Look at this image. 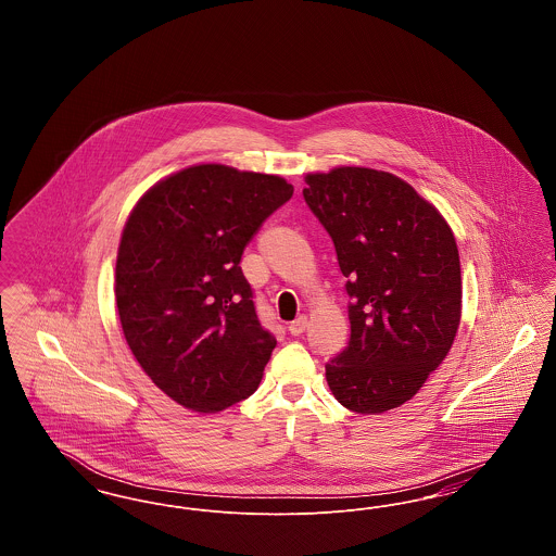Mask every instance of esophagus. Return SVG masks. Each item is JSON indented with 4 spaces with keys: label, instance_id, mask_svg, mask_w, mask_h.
Instances as JSON below:
<instances>
[{
    "label": "esophagus",
    "instance_id": "obj_1",
    "mask_svg": "<svg viewBox=\"0 0 556 556\" xmlns=\"http://www.w3.org/2000/svg\"><path fill=\"white\" fill-rule=\"evenodd\" d=\"M306 325H308L306 317H298L293 323H290L288 329H290L291 336H302L306 331Z\"/></svg>",
    "mask_w": 556,
    "mask_h": 556
}]
</instances>
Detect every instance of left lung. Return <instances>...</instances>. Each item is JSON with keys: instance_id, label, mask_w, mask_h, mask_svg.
I'll list each match as a JSON object with an SVG mask.
<instances>
[{"instance_id": "left-lung-1", "label": "left lung", "mask_w": 556, "mask_h": 556, "mask_svg": "<svg viewBox=\"0 0 556 556\" xmlns=\"http://www.w3.org/2000/svg\"><path fill=\"white\" fill-rule=\"evenodd\" d=\"M304 200L336 245L350 342L325 365L348 410H392L424 388L460 323L458 248L444 216L392 173L306 175Z\"/></svg>"}]
</instances>
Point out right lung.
<instances>
[{"label":"right lung","mask_w":556,"mask_h":556,"mask_svg":"<svg viewBox=\"0 0 556 556\" xmlns=\"http://www.w3.org/2000/svg\"><path fill=\"white\" fill-rule=\"evenodd\" d=\"M291 195L277 175L198 164L162 179L129 214L114 290L123 333L181 406L216 413L256 392L277 340L239 261Z\"/></svg>","instance_id":"1"}]
</instances>
